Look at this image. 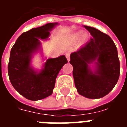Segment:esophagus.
Instances as JSON below:
<instances>
[{"label": "esophagus", "instance_id": "1", "mask_svg": "<svg viewBox=\"0 0 127 127\" xmlns=\"http://www.w3.org/2000/svg\"><path fill=\"white\" fill-rule=\"evenodd\" d=\"M66 58H67L68 61H70V53H66Z\"/></svg>", "mask_w": 127, "mask_h": 127}]
</instances>
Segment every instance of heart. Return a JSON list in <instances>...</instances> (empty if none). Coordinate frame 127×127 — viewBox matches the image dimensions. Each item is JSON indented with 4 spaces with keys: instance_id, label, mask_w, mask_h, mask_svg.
<instances>
[{
    "instance_id": "obj_1",
    "label": "heart",
    "mask_w": 127,
    "mask_h": 127,
    "mask_svg": "<svg viewBox=\"0 0 127 127\" xmlns=\"http://www.w3.org/2000/svg\"><path fill=\"white\" fill-rule=\"evenodd\" d=\"M81 34H82V32H77V33L76 34V35H75V37H76V38L79 37ZM82 38L83 39H85L86 38V34H84V35L82 36Z\"/></svg>"
}]
</instances>
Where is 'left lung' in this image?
Listing matches in <instances>:
<instances>
[{"label":"left lung","instance_id":"obj_1","mask_svg":"<svg viewBox=\"0 0 127 127\" xmlns=\"http://www.w3.org/2000/svg\"><path fill=\"white\" fill-rule=\"evenodd\" d=\"M93 38L71 54L70 63L78 93L88 98L103 97L114 88L120 75L117 48L107 34L98 29L84 26ZM95 63L92 70L90 64Z\"/></svg>","mask_w":127,"mask_h":127}]
</instances>
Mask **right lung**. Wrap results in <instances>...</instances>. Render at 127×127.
<instances>
[{"label": "right lung", "mask_w": 127, "mask_h": 127, "mask_svg": "<svg viewBox=\"0 0 127 127\" xmlns=\"http://www.w3.org/2000/svg\"><path fill=\"white\" fill-rule=\"evenodd\" d=\"M58 23H48L24 32L11 50L8 64L10 82L21 95L31 101H38L53 93L56 78L62 67L68 63L64 55L48 58L39 72L31 66V58L41 48L39 39H47L50 31Z\"/></svg>", "instance_id": "obj_1"}]
</instances>
